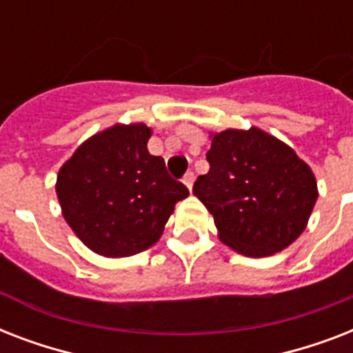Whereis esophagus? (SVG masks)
Wrapping results in <instances>:
<instances>
[{"mask_svg":"<svg viewBox=\"0 0 353 353\" xmlns=\"http://www.w3.org/2000/svg\"><path fill=\"white\" fill-rule=\"evenodd\" d=\"M183 183H185V187L188 190H192V185H194V172H187L185 176H183Z\"/></svg>","mask_w":353,"mask_h":353,"instance_id":"esophagus-1","label":"esophagus"}]
</instances>
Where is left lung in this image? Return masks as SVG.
<instances>
[{
    "label": "left lung",
    "mask_w": 353,
    "mask_h": 353,
    "mask_svg": "<svg viewBox=\"0 0 353 353\" xmlns=\"http://www.w3.org/2000/svg\"><path fill=\"white\" fill-rule=\"evenodd\" d=\"M210 170L196 179L192 192L214 216L220 240L252 258L291 245L317 201L312 168L258 128L210 133Z\"/></svg>",
    "instance_id": "left-lung-1"
}]
</instances>
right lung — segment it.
I'll return each instance as SVG.
<instances>
[{"label": "right lung", "instance_id": "1", "mask_svg": "<svg viewBox=\"0 0 353 353\" xmlns=\"http://www.w3.org/2000/svg\"><path fill=\"white\" fill-rule=\"evenodd\" d=\"M146 124H115L80 144L58 172L57 196L73 232L93 252L132 256L159 240L188 196L146 148Z\"/></svg>", "mask_w": 353, "mask_h": 353}]
</instances>
